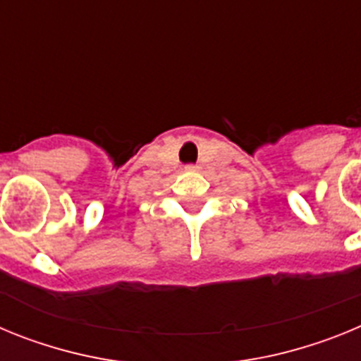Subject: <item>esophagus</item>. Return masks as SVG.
<instances>
[{
  "mask_svg": "<svg viewBox=\"0 0 361 361\" xmlns=\"http://www.w3.org/2000/svg\"><path fill=\"white\" fill-rule=\"evenodd\" d=\"M186 170L188 171H197V170H199V166H197V164H186Z\"/></svg>",
  "mask_w": 361,
  "mask_h": 361,
  "instance_id": "obj_1",
  "label": "esophagus"
}]
</instances>
